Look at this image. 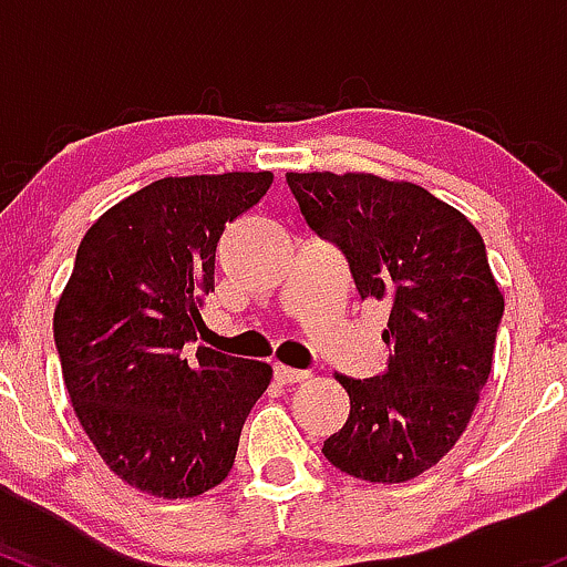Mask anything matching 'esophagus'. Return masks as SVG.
Masks as SVG:
<instances>
[{
	"label": "esophagus",
	"mask_w": 567,
	"mask_h": 567,
	"mask_svg": "<svg viewBox=\"0 0 567 567\" xmlns=\"http://www.w3.org/2000/svg\"><path fill=\"white\" fill-rule=\"evenodd\" d=\"M276 380L278 383H302V380H308V372H302V369H291V367H284V364H276Z\"/></svg>",
	"instance_id": "obj_1"
}]
</instances>
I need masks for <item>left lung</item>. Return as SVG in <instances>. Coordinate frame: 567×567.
Wrapping results in <instances>:
<instances>
[{
	"label": "left lung",
	"instance_id": "left-lung-1",
	"mask_svg": "<svg viewBox=\"0 0 567 567\" xmlns=\"http://www.w3.org/2000/svg\"><path fill=\"white\" fill-rule=\"evenodd\" d=\"M300 212L346 254L361 300L391 305L388 369L334 374L351 415L323 457L367 482L415 480L466 431L493 367L504 295L485 240L457 208L374 174H286Z\"/></svg>",
	"mask_w": 567,
	"mask_h": 567
}]
</instances>
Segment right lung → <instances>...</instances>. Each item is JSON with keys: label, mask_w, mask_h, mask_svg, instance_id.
<instances>
[{"label": "right lung", "mask_w": 567, "mask_h": 567, "mask_svg": "<svg viewBox=\"0 0 567 567\" xmlns=\"http://www.w3.org/2000/svg\"><path fill=\"white\" fill-rule=\"evenodd\" d=\"M270 171L165 176L93 221L53 316L63 383L95 453L125 485L195 498L230 474L270 385L265 361L198 346L216 244Z\"/></svg>", "instance_id": "add662e5"}]
</instances>
